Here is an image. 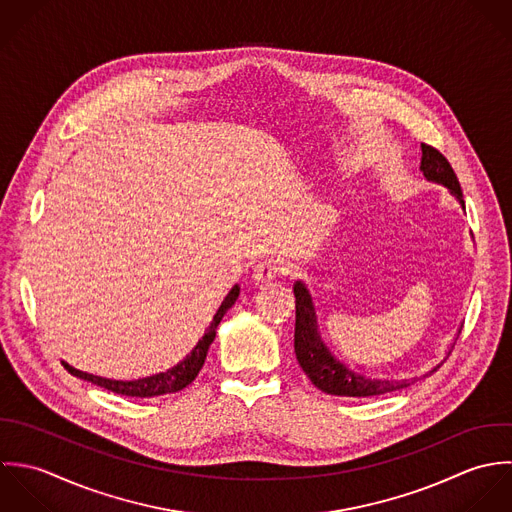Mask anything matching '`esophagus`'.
Instances as JSON below:
<instances>
[{
	"instance_id": "1",
	"label": "esophagus",
	"mask_w": 512,
	"mask_h": 512,
	"mask_svg": "<svg viewBox=\"0 0 512 512\" xmlns=\"http://www.w3.org/2000/svg\"><path fill=\"white\" fill-rule=\"evenodd\" d=\"M283 271H285V267H283L279 261H275V259H265V261H261L259 265H255V269H253V279H255L257 283H269V281L277 279Z\"/></svg>"
}]
</instances>
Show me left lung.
<instances>
[{
	"instance_id": "1",
	"label": "left lung",
	"mask_w": 512,
	"mask_h": 512,
	"mask_svg": "<svg viewBox=\"0 0 512 512\" xmlns=\"http://www.w3.org/2000/svg\"><path fill=\"white\" fill-rule=\"evenodd\" d=\"M421 170L423 176L431 182L443 184L451 190L453 196L463 204L461 186L457 180V174L453 172L449 160L433 146L421 144ZM295 293V308H297V322H295V354L297 360L307 374L308 380L330 396H344V398H372V396H384L398 392L402 388H408L417 378L411 382H388V380H370L364 376L354 374L344 364L336 362L334 356L326 350L322 344L318 332H316V316L310 303L307 287L297 281L293 287Z\"/></svg>"
}]
</instances>
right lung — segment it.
Segmentation results:
<instances>
[{
	"label": "right lung",
	"mask_w": 512,
	"mask_h": 512,
	"mask_svg": "<svg viewBox=\"0 0 512 512\" xmlns=\"http://www.w3.org/2000/svg\"><path fill=\"white\" fill-rule=\"evenodd\" d=\"M239 297V287L235 285L229 295L223 299L221 307L217 308L213 320L209 322L207 326V332L202 336V340L196 344V348L174 368H170L168 372H162V374H156V376H150V378H142V380H134V382H118V380H106L101 376H93V374H87V372H81V370H75L73 366L65 364L63 366L67 368V372H71L73 376L81 378V380H87L91 384H97L108 392H114V394H120V396H130V398H154V396H164V394H174V392H180L184 390L186 386H190L202 366H204L205 356H207V350H209V344L213 342L215 338V330H217V324L221 322L223 314L233 307V303L237 301Z\"/></svg>",
	"instance_id": "add662e5"
}]
</instances>
